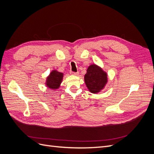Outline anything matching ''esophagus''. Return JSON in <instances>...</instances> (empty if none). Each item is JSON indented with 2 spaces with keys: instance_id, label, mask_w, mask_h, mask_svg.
Wrapping results in <instances>:
<instances>
[{
  "instance_id": "esophagus-1",
  "label": "esophagus",
  "mask_w": 154,
  "mask_h": 154,
  "mask_svg": "<svg viewBox=\"0 0 154 154\" xmlns=\"http://www.w3.org/2000/svg\"><path fill=\"white\" fill-rule=\"evenodd\" d=\"M71 74H72V75H78V74H79V72H71Z\"/></svg>"
}]
</instances>
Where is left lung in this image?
I'll return each instance as SVG.
<instances>
[{"mask_svg":"<svg viewBox=\"0 0 154 154\" xmlns=\"http://www.w3.org/2000/svg\"><path fill=\"white\" fill-rule=\"evenodd\" d=\"M85 83L88 91L93 94L100 92L107 83V74L96 64L88 66L84 76Z\"/></svg>","mask_w":154,"mask_h":154,"instance_id":"8db88e82","label":"left lung"}]
</instances>
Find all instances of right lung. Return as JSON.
I'll list each match as a JSON object with an SVG mask.
<instances>
[{
    "mask_svg": "<svg viewBox=\"0 0 154 154\" xmlns=\"http://www.w3.org/2000/svg\"><path fill=\"white\" fill-rule=\"evenodd\" d=\"M63 74L60 72L56 70H53L51 72L49 75L46 79L45 84L48 87L51 89L56 90L60 87V84L62 82Z\"/></svg>",
    "mask_w": 154,
    "mask_h": 154,
    "instance_id": "1",
    "label": "right lung"
}]
</instances>
